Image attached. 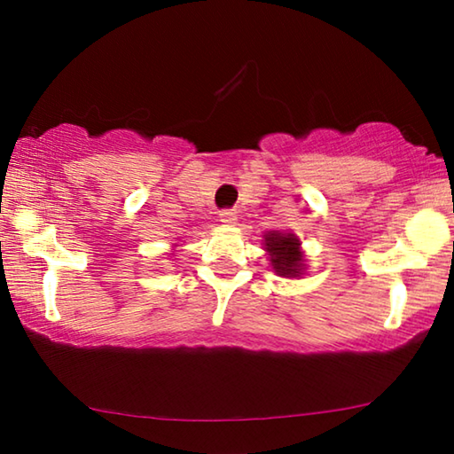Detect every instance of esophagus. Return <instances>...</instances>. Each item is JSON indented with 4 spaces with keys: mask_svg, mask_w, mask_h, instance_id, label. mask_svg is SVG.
I'll use <instances>...</instances> for the list:
<instances>
[{
    "mask_svg": "<svg viewBox=\"0 0 454 454\" xmlns=\"http://www.w3.org/2000/svg\"><path fill=\"white\" fill-rule=\"evenodd\" d=\"M219 219L223 225H235V223H238V213H235L233 208H225L219 213Z\"/></svg>",
    "mask_w": 454,
    "mask_h": 454,
    "instance_id": "esophagus-1",
    "label": "esophagus"
}]
</instances>
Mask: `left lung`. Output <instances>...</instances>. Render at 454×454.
<instances>
[{
    "mask_svg": "<svg viewBox=\"0 0 454 454\" xmlns=\"http://www.w3.org/2000/svg\"><path fill=\"white\" fill-rule=\"evenodd\" d=\"M300 239L294 233L269 231L264 235V250L270 256V266L278 277L295 278L306 270Z\"/></svg>",
    "mask_w": 454,
    "mask_h": 454,
    "instance_id": "obj_1",
    "label": "left lung"
}]
</instances>
